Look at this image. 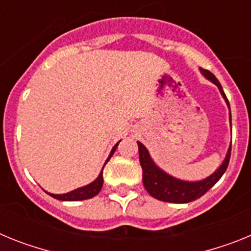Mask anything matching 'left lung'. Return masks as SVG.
Returning <instances> with one entry per match:
<instances>
[{"instance_id": "obj_1", "label": "left lung", "mask_w": 251, "mask_h": 251, "mask_svg": "<svg viewBox=\"0 0 251 251\" xmlns=\"http://www.w3.org/2000/svg\"><path fill=\"white\" fill-rule=\"evenodd\" d=\"M200 72L202 73L206 79L212 81L219 88L223 98L225 99L226 104H227L230 109L229 100L226 98L223 86L219 83L216 76L211 72L206 70V69H200ZM137 143H138L139 151V162H141L142 170H143V185H145L146 190H147L151 196H153L157 200L165 201V202L186 203L200 199L225 174L226 168L229 166L230 156H231V146H230L223 165L217 168L211 176H208L205 179H201V181H196V182H187V181L175 178V177L166 174L165 171H162L161 168L157 167L154 165V162L152 161V158H151L147 148L142 145L141 142H137Z\"/></svg>"}]
</instances>
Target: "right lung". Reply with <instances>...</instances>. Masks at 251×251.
Wrapping results in <instances>:
<instances>
[{
    "mask_svg": "<svg viewBox=\"0 0 251 251\" xmlns=\"http://www.w3.org/2000/svg\"><path fill=\"white\" fill-rule=\"evenodd\" d=\"M118 145H119V142L114 146V147H113L112 152H110V154H109V157H108V159H106V162L109 161L110 157L113 156V153L115 152V150H117ZM106 162L104 163V166L106 165ZM101 187H103V170H101V172L99 174V176L97 177V179H95V181H93V182L89 183V185L84 186V187L76 188V190L68 192V194L54 195V194H50V192H48V195H50L51 197H54V199H56V200H61V201L88 200V199H92V197L97 196V195L100 192Z\"/></svg>",
    "mask_w": 251,
    "mask_h": 251,
    "instance_id": "obj_1",
    "label": "right lung"
}]
</instances>
